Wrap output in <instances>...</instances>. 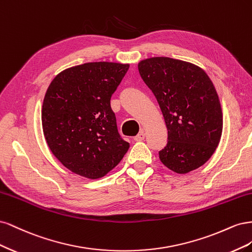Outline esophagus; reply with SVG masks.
<instances>
[{"label":"esophagus","mask_w":252,"mask_h":252,"mask_svg":"<svg viewBox=\"0 0 252 252\" xmlns=\"http://www.w3.org/2000/svg\"><path fill=\"white\" fill-rule=\"evenodd\" d=\"M145 139V132L144 131H141L140 133H138L136 134L134 138H133V140L134 141H136V142H139V141H143Z\"/></svg>","instance_id":"obj_1"}]
</instances>
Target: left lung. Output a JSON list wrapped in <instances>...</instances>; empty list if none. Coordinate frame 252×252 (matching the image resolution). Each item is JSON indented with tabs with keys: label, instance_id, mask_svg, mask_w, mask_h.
Here are the masks:
<instances>
[{
	"label": "left lung",
	"instance_id": "left-lung-1",
	"mask_svg": "<svg viewBox=\"0 0 252 252\" xmlns=\"http://www.w3.org/2000/svg\"><path fill=\"white\" fill-rule=\"evenodd\" d=\"M139 72L154 93L168 130L161 162L177 173L204 165L216 151L223 129L222 108L206 72L170 58L144 60Z\"/></svg>",
	"mask_w": 252,
	"mask_h": 252
}]
</instances>
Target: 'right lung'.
Returning a JSON list of instances; mask_svg holds the SVG:
<instances>
[{"mask_svg":"<svg viewBox=\"0 0 252 252\" xmlns=\"http://www.w3.org/2000/svg\"><path fill=\"white\" fill-rule=\"evenodd\" d=\"M128 68L85 63L68 68L50 83L42 108L43 131L52 154L70 171L102 178L127 152L129 143L118 131L110 98Z\"/></svg>","mask_w":252,"mask_h":252,"instance_id":"1","label":"right lung"}]
</instances>
